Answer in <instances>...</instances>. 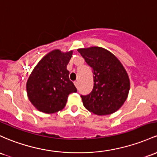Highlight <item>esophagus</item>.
Listing matches in <instances>:
<instances>
[{
	"mask_svg": "<svg viewBox=\"0 0 157 157\" xmlns=\"http://www.w3.org/2000/svg\"><path fill=\"white\" fill-rule=\"evenodd\" d=\"M74 83H75V85L76 87L78 88V86H79V82L78 81H75V82H74Z\"/></svg>",
	"mask_w": 157,
	"mask_h": 157,
	"instance_id": "obj_1",
	"label": "esophagus"
}]
</instances>
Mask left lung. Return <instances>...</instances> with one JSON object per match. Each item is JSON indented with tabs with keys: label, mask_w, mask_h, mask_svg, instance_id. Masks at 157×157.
Here are the masks:
<instances>
[{
	"label": "left lung",
	"mask_w": 157,
	"mask_h": 157,
	"mask_svg": "<svg viewBox=\"0 0 157 157\" xmlns=\"http://www.w3.org/2000/svg\"><path fill=\"white\" fill-rule=\"evenodd\" d=\"M77 51L94 74L92 92L81 95L84 107L98 115L113 114L121 107L130 91V79L124 67L105 48L94 46Z\"/></svg>",
	"instance_id": "left-lung-1"
}]
</instances>
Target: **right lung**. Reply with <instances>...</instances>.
<instances>
[{"label": "right lung", "mask_w": 157, "mask_h": 157, "mask_svg": "<svg viewBox=\"0 0 157 157\" xmlns=\"http://www.w3.org/2000/svg\"><path fill=\"white\" fill-rule=\"evenodd\" d=\"M73 51H51L36 65L27 81V93L31 104L42 113L51 114L65 107L68 94L77 92L69 80L67 65Z\"/></svg>", "instance_id": "right-lung-1"}]
</instances>
